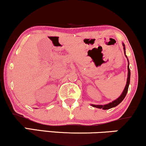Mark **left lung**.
<instances>
[{
	"instance_id": "1",
	"label": "left lung",
	"mask_w": 146,
	"mask_h": 146,
	"mask_svg": "<svg viewBox=\"0 0 146 146\" xmlns=\"http://www.w3.org/2000/svg\"><path fill=\"white\" fill-rule=\"evenodd\" d=\"M122 44H123V51H124V54H125V56L127 58V60H128V78H127V82H126V84H125V86L124 88V89H123V92H122V93L120 95L119 97L118 98L116 99L115 100H114L112 102H110V103L107 104H105V105H95V104H90L93 107H95V108H101V109H103V110H108V109H110V108H114V107L117 106V105L119 104L121 102L123 101V99L125 98V95L127 94V92H128V87H129V84H130V68H129V61H128V57L126 56V55H125V44L124 43H122Z\"/></svg>"
}]
</instances>
